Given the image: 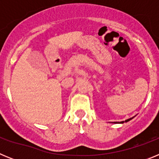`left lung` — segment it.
<instances>
[{
    "instance_id": "left-lung-1",
    "label": "left lung",
    "mask_w": 159,
    "mask_h": 159,
    "mask_svg": "<svg viewBox=\"0 0 159 159\" xmlns=\"http://www.w3.org/2000/svg\"><path fill=\"white\" fill-rule=\"evenodd\" d=\"M133 118H134V117H132V118H130V119H127V120H125V121H122V122H120V123H118V122H115V123H125V122H126V123H127V122L130 121V119H133Z\"/></svg>"
}]
</instances>
